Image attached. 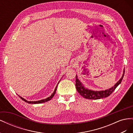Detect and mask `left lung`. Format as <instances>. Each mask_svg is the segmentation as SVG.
<instances>
[{
  "label": "left lung",
  "mask_w": 133,
  "mask_h": 133,
  "mask_svg": "<svg viewBox=\"0 0 133 133\" xmlns=\"http://www.w3.org/2000/svg\"><path fill=\"white\" fill-rule=\"evenodd\" d=\"M125 71L124 70V73L123 74L122 77L121 78L119 81L116 83L114 87H111V88L104 91H92L90 90H88L86 88H84L82 83L80 82L79 79L77 78V76L76 75V80H75V86L76 89L77 90L78 92L79 93L80 95H81L83 97L88 99H99L101 98H107L108 96H109L112 92H113L116 88L117 87L119 84L121 83L123 78L124 77Z\"/></svg>",
  "instance_id": "8db88e82"
}]
</instances>
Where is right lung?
Masks as SVG:
<instances>
[{
	"mask_svg": "<svg viewBox=\"0 0 133 133\" xmlns=\"http://www.w3.org/2000/svg\"><path fill=\"white\" fill-rule=\"evenodd\" d=\"M57 87H58V85H57V87H56L54 91L53 92V93L51 95V96H50L49 97L47 98H46V99H43V100H39V101L29 102V101H27V100H26L25 99H24V98H23L21 97V96H19V97L21 98L23 100H24V101L25 102H26V103H29V104H41V103H45V102H48V101H49V100H51V98H53V97L54 96V95H55V94L56 90H57Z\"/></svg>",
	"mask_w": 133,
	"mask_h": 133,
	"instance_id": "add662e5",
	"label": "right lung"
}]
</instances>
